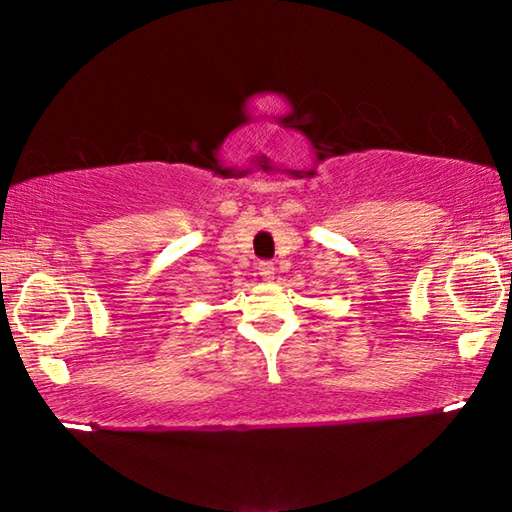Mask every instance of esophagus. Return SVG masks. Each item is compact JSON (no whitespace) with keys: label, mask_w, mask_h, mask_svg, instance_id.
Listing matches in <instances>:
<instances>
[{"label":"esophagus","mask_w":512,"mask_h":512,"mask_svg":"<svg viewBox=\"0 0 512 512\" xmlns=\"http://www.w3.org/2000/svg\"><path fill=\"white\" fill-rule=\"evenodd\" d=\"M257 271H259V275H262L264 282H271L275 277V266L271 262H259Z\"/></svg>","instance_id":"obj_1"}]
</instances>
